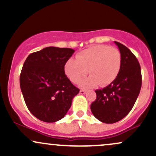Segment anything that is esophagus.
<instances>
[{
  "label": "esophagus",
  "mask_w": 156,
  "mask_h": 156,
  "mask_svg": "<svg viewBox=\"0 0 156 156\" xmlns=\"http://www.w3.org/2000/svg\"><path fill=\"white\" fill-rule=\"evenodd\" d=\"M86 92H87V91L83 90V89H80V94H86Z\"/></svg>",
  "instance_id": "1"
}]
</instances>
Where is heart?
I'll return each instance as SVG.
<instances>
[{
	"mask_svg": "<svg viewBox=\"0 0 156 156\" xmlns=\"http://www.w3.org/2000/svg\"><path fill=\"white\" fill-rule=\"evenodd\" d=\"M121 53L115 48L95 45L77 54L76 60L69 58L64 64L69 79L78 83L87 73L90 76L80 83L82 88H92L97 84L106 87L117 78L121 67Z\"/></svg>",
	"mask_w": 156,
	"mask_h": 156,
	"instance_id": "obj_1",
	"label": "heart"
}]
</instances>
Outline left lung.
Here are the masks:
<instances>
[{
  "label": "left lung",
  "instance_id": "1",
  "mask_svg": "<svg viewBox=\"0 0 156 156\" xmlns=\"http://www.w3.org/2000/svg\"><path fill=\"white\" fill-rule=\"evenodd\" d=\"M121 53V67L117 78L103 89L95 91L97 98L91 111L102 122L115 123L128 115L135 104L141 87L140 64L124 44L114 42Z\"/></svg>",
  "mask_w": 156,
  "mask_h": 156
}]
</instances>
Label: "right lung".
I'll list each match as a JSON object with an SVG mask.
<instances>
[{
	"instance_id": "1",
	"label": "right lung",
	"mask_w": 156,
	"mask_h": 156,
	"mask_svg": "<svg viewBox=\"0 0 156 156\" xmlns=\"http://www.w3.org/2000/svg\"><path fill=\"white\" fill-rule=\"evenodd\" d=\"M74 52L71 48L47 47L25 61L20 76L21 92L28 110L39 120H60L79 92L64 73V64Z\"/></svg>"
}]
</instances>
